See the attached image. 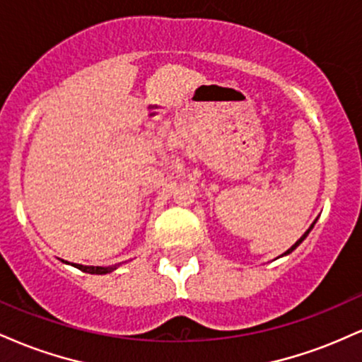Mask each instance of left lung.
I'll list each match as a JSON object with an SVG mask.
<instances>
[{
    "instance_id": "8db88e82",
    "label": "left lung",
    "mask_w": 362,
    "mask_h": 362,
    "mask_svg": "<svg viewBox=\"0 0 362 362\" xmlns=\"http://www.w3.org/2000/svg\"><path fill=\"white\" fill-rule=\"evenodd\" d=\"M315 223H317V219H315ZM315 223H313V224H311V226L308 228V230H306V231H305V235H303V236H301V238H300V240H298V242H296V243H294V245H293V247H291V248H289V250H286L284 253H282V255H281V257H284V255H289V253H291V252H293V250H296V248H298V247H300V245L303 243V240H305V238H306V236H308V233H310V231H311V230H313Z\"/></svg>"
}]
</instances>
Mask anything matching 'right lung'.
Wrapping results in <instances>:
<instances>
[{
  "label": "right lung",
  "mask_w": 362,
  "mask_h": 362,
  "mask_svg": "<svg viewBox=\"0 0 362 362\" xmlns=\"http://www.w3.org/2000/svg\"><path fill=\"white\" fill-rule=\"evenodd\" d=\"M64 262V260H62ZM74 267L80 269L83 272H88V274H109V272H114L115 269L119 267V265H109V267H95V265H81V264H74Z\"/></svg>",
  "instance_id": "1"
}]
</instances>
